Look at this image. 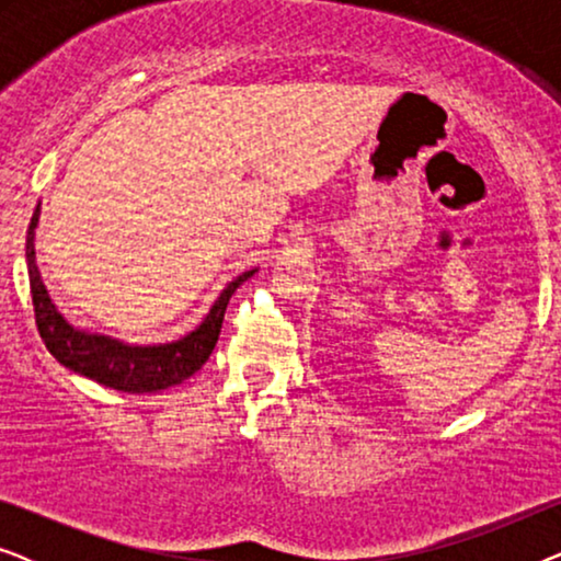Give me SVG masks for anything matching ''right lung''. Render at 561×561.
Returning <instances> with one entry per match:
<instances>
[{
    "instance_id": "1",
    "label": "right lung",
    "mask_w": 561,
    "mask_h": 561,
    "mask_svg": "<svg viewBox=\"0 0 561 561\" xmlns=\"http://www.w3.org/2000/svg\"><path fill=\"white\" fill-rule=\"evenodd\" d=\"M41 217V204L30 219L25 257H27V275H30V294H33L35 306V324L41 332V340L53 357L68 370L83 375V378L96 380L99 386L122 390V393H158L171 386H179L191 375L202 370V365L209 359L211 350L217 347L221 321L229 298L244 280L255 271H248L229 283L221 290L211 311L198 324L194 332H188L181 340L168 344H125L119 340L104 334H89L81 329H73L60 317L53 306L48 290L43 286L41 271L35 265V227Z\"/></svg>"
}]
</instances>
